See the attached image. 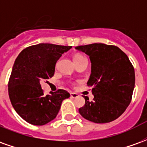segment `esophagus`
Returning <instances> with one entry per match:
<instances>
[{
  "mask_svg": "<svg viewBox=\"0 0 147 147\" xmlns=\"http://www.w3.org/2000/svg\"><path fill=\"white\" fill-rule=\"evenodd\" d=\"M78 94L76 93H71V98H76L77 97H78Z\"/></svg>",
  "mask_w": 147,
  "mask_h": 147,
  "instance_id": "34e87169",
  "label": "esophagus"
}]
</instances>
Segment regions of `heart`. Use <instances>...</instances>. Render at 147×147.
I'll return each mask as SVG.
<instances>
[{"label": "heart", "instance_id": "1", "mask_svg": "<svg viewBox=\"0 0 147 147\" xmlns=\"http://www.w3.org/2000/svg\"><path fill=\"white\" fill-rule=\"evenodd\" d=\"M83 60H86V58L85 57H83V56H81V55H76V56H75V57H74V61H75V62L83 61Z\"/></svg>", "mask_w": 147, "mask_h": 147}]
</instances>
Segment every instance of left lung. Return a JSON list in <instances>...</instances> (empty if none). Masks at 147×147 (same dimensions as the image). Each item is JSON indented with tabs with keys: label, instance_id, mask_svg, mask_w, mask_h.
<instances>
[{
	"label": "left lung",
	"instance_id": "left-lung-1",
	"mask_svg": "<svg viewBox=\"0 0 147 147\" xmlns=\"http://www.w3.org/2000/svg\"><path fill=\"white\" fill-rule=\"evenodd\" d=\"M91 62L87 86L91 87L94 100L83 96L85 105L79 109L86 120L97 123H109L121 116L131 101L136 76L133 65L117 46L94 43L80 45Z\"/></svg>",
	"mask_w": 147,
	"mask_h": 147
}]
</instances>
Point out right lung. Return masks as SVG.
Segmentation results:
<instances>
[{
	"label": "right lung",
	"mask_w": 147,
	"mask_h": 147,
	"mask_svg": "<svg viewBox=\"0 0 147 147\" xmlns=\"http://www.w3.org/2000/svg\"><path fill=\"white\" fill-rule=\"evenodd\" d=\"M71 48L40 43L24 49L16 59L8 81V95L16 112L30 124L40 126L50 122L62 102L70 97L61 89L44 95L40 83L53 76L57 61Z\"/></svg>",
	"instance_id": "add662e5"
}]
</instances>
